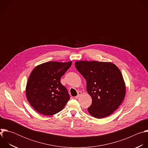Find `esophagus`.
<instances>
[{
	"label": "esophagus",
	"instance_id": "1",
	"mask_svg": "<svg viewBox=\"0 0 148 148\" xmlns=\"http://www.w3.org/2000/svg\"><path fill=\"white\" fill-rule=\"evenodd\" d=\"M81 94H82V92H81V91H78V95L75 97V98H76V99L78 98L80 95H81Z\"/></svg>",
	"mask_w": 148,
	"mask_h": 148
}]
</instances>
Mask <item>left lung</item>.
I'll return each mask as SVG.
<instances>
[{
  "label": "left lung",
  "instance_id": "left-lung-1",
  "mask_svg": "<svg viewBox=\"0 0 148 148\" xmlns=\"http://www.w3.org/2000/svg\"><path fill=\"white\" fill-rule=\"evenodd\" d=\"M78 72L87 81V91L92 98L88 108L90 115L103 118L119 107L126 93L125 82L119 69L110 62L79 61L75 62Z\"/></svg>",
  "mask_w": 148,
  "mask_h": 148
}]
</instances>
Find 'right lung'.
I'll return each instance as SVG.
<instances>
[{"instance_id":"1","label":"right lung","mask_w":148,"mask_h":148,"mask_svg":"<svg viewBox=\"0 0 148 148\" xmlns=\"http://www.w3.org/2000/svg\"><path fill=\"white\" fill-rule=\"evenodd\" d=\"M72 61H49L36 66L26 85V94L33 108L40 114L53 115L64 108L70 95L60 82Z\"/></svg>"}]
</instances>
